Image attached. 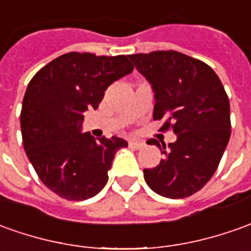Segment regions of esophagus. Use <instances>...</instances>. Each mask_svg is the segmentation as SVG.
Here are the masks:
<instances>
[{
    "mask_svg": "<svg viewBox=\"0 0 251 251\" xmlns=\"http://www.w3.org/2000/svg\"><path fill=\"white\" fill-rule=\"evenodd\" d=\"M129 148L136 149V150H139V149H142L145 146V143L141 142V141H129L128 142Z\"/></svg>",
    "mask_w": 251,
    "mask_h": 251,
    "instance_id": "34e87169",
    "label": "esophagus"
}]
</instances>
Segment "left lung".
Returning a JSON list of instances; mask_svg holds the SVG:
<instances>
[{
	"mask_svg": "<svg viewBox=\"0 0 251 251\" xmlns=\"http://www.w3.org/2000/svg\"><path fill=\"white\" fill-rule=\"evenodd\" d=\"M154 93L153 119L164 120L176 141L162 146L165 157L143 176L154 193L177 200L200 191L213 176L231 136L229 101L208 64L175 50L129 54Z\"/></svg>",
	"mask_w": 251,
	"mask_h": 251,
	"instance_id": "obj_1",
	"label": "left lung"
}]
</instances>
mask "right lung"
<instances>
[{"label":"right lung","instance_id":"add662e5","mask_svg":"<svg viewBox=\"0 0 251 251\" xmlns=\"http://www.w3.org/2000/svg\"><path fill=\"white\" fill-rule=\"evenodd\" d=\"M134 70L127 56L71 51L39 70L27 86L20 113L25 154L39 179L61 198L83 201L108 183L122 138L82 132L84 112L97 109L105 90Z\"/></svg>","mask_w":251,"mask_h":251}]
</instances>
